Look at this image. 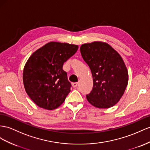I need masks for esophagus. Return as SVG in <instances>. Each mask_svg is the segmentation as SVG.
<instances>
[{
    "label": "esophagus",
    "instance_id": "34e87169",
    "mask_svg": "<svg viewBox=\"0 0 150 150\" xmlns=\"http://www.w3.org/2000/svg\"><path fill=\"white\" fill-rule=\"evenodd\" d=\"M72 87H74V88H75V87H77V86H78V83L77 82H74V83H72Z\"/></svg>",
    "mask_w": 150,
    "mask_h": 150
}]
</instances>
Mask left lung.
Instances as JSON below:
<instances>
[{
  "label": "left lung",
  "mask_w": 150,
  "mask_h": 150,
  "mask_svg": "<svg viewBox=\"0 0 150 150\" xmlns=\"http://www.w3.org/2000/svg\"><path fill=\"white\" fill-rule=\"evenodd\" d=\"M80 52L93 78V88L86 96L87 101L98 108L116 105L129 81L127 69L121 56L108 44L99 41L82 44Z\"/></svg>",
  "instance_id": "left-lung-1"
}]
</instances>
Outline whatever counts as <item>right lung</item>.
I'll list each match as a JSON object with an SVG mask.
<instances>
[{
	"label": "right lung",
	"instance_id": "obj_1",
	"mask_svg": "<svg viewBox=\"0 0 150 150\" xmlns=\"http://www.w3.org/2000/svg\"><path fill=\"white\" fill-rule=\"evenodd\" d=\"M78 48L77 45L50 42L30 56L23 80L26 93L37 106L52 110L63 104L71 87L63 65Z\"/></svg>",
	"mask_w": 150,
	"mask_h": 150
}]
</instances>
